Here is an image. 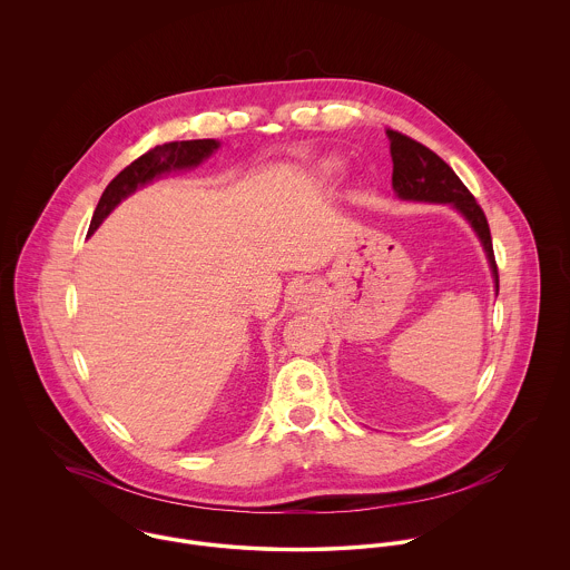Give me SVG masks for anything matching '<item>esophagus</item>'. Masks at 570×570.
<instances>
[{
	"instance_id": "34e87169",
	"label": "esophagus",
	"mask_w": 570,
	"mask_h": 570,
	"mask_svg": "<svg viewBox=\"0 0 570 570\" xmlns=\"http://www.w3.org/2000/svg\"><path fill=\"white\" fill-rule=\"evenodd\" d=\"M296 301H298V303H305V301H303V298H296Z\"/></svg>"
}]
</instances>
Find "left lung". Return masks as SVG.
<instances>
[{"label":"left lung","instance_id":"1","mask_svg":"<svg viewBox=\"0 0 570 570\" xmlns=\"http://www.w3.org/2000/svg\"><path fill=\"white\" fill-rule=\"evenodd\" d=\"M391 140L393 158V190L404 202L421 204H450L472 226L488 256L493 289L498 296V267L493 258L488 219L472 193L459 179V175L443 163L434 151L419 145L400 131H386Z\"/></svg>","mask_w":570,"mask_h":570}]
</instances>
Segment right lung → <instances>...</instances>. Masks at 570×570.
<instances>
[{"instance_id":"right-lung-1","label":"right lung","mask_w":570,"mask_h":570,"mask_svg":"<svg viewBox=\"0 0 570 570\" xmlns=\"http://www.w3.org/2000/svg\"><path fill=\"white\" fill-rule=\"evenodd\" d=\"M219 149L217 140H181V142H166L145 156H140L136 163L129 164L125 170H120L105 193L100 195V202L94 210L91 224H89V237L98 230V226L111 215V210L134 195L138 188L151 184L154 179H160L173 170H190L195 166L208 160Z\"/></svg>"}]
</instances>
